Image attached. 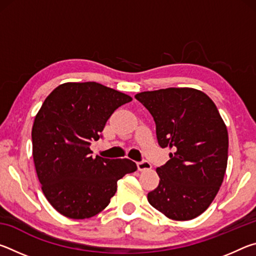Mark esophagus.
Segmentation results:
<instances>
[{
  "label": "esophagus",
  "mask_w": 256,
  "mask_h": 256,
  "mask_svg": "<svg viewBox=\"0 0 256 256\" xmlns=\"http://www.w3.org/2000/svg\"><path fill=\"white\" fill-rule=\"evenodd\" d=\"M138 164V170H151V164L148 162V160H141V162H136Z\"/></svg>",
  "instance_id": "esophagus-1"
}]
</instances>
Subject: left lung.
<instances>
[{"label":"left lung","mask_w":256,"mask_h":256,"mask_svg":"<svg viewBox=\"0 0 256 256\" xmlns=\"http://www.w3.org/2000/svg\"><path fill=\"white\" fill-rule=\"evenodd\" d=\"M152 115L170 160L157 168L159 185L148 193L151 206L172 220L203 214L222 184L228 132L214 102L200 90L167 88L136 94Z\"/></svg>","instance_id":"1"}]
</instances>
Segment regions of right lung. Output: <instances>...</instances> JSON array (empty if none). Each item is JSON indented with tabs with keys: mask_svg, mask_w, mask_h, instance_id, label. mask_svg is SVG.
<instances>
[{
	"mask_svg": "<svg viewBox=\"0 0 256 256\" xmlns=\"http://www.w3.org/2000/svg\"><path fill=\"white\" fill-rule=\"evenodd\" d=\"M132 98L97 82L55 88L34 118L32 157L42 190L60 214L86 219L105 209L118 180L136 170L130 159L92 157L90 144L106 122Z\"/></svg>",
	"mask_w": 256,
	"mask_h": 256,
	"instance_id": "1",
	"label": "right lung"
}]
</instances>
